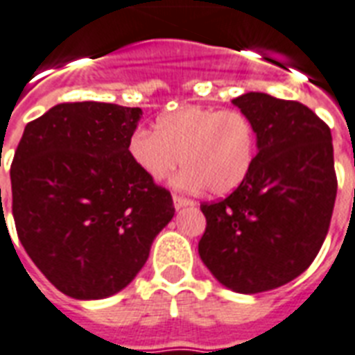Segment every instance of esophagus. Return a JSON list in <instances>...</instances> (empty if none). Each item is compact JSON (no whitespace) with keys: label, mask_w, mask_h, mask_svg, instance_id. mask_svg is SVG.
Listing matches in <instances>:
<instances>
[{"label":"esophagus","mask_w":355,"mask_h":355,"mask_svg":"<svg viewBox=\"0 0 355 355\" xmlns=\"http://www.w3.org/2000/svg\"><path fill=\"white\" fill-rule=\"evenodd\" d=\"M196 203L192 200H187V198H181V196H174V207L180 211L183 207H194Z\"/></svg>","instance_id":"obj_1"}]
</instances>
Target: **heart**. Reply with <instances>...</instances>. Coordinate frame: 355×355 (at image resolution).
<instances>
[{
    "mask_svg": "<svg viewBox=\"0 0 355 355\" xmlns=\"http://www.w3.org/2000/svg\"><path fill=\"white\" fill-rule=\"evenodd\" d=\"M257 152V133L245 113L181 106L155 121V133L135 130L128 154L150 180L161 181L175 166H187L175 187L214 196L236 191L248 178Z\"/></svg>",
    "mask_w": 355,
    "mask_h": 355,
    "instance_id": "1",
    "label": "heart"
}]
</instances>
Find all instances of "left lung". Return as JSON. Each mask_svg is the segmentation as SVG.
Returning a JSON list of instances; mask_svg holds the SVG:
<instances>
[{
	"instance_id": "obj_1",
	"label": "left lung",
	"mask_w": 355,
	"mask_h": 355,
	"mask_svg": "<svg viewBox=\"0 0 355 355\" xmlns=\"http://www.w3.org/2000/svg\"><path fill=\"white\" fill-rule=\"evenodd\" d=\"M232 104L253 123L258 152L236 191L201 203L198 253L220 284L251 295L291 282L319 253L337 194L334 144L300 102L251 92Z\"/></svg>"
}]
</instances>
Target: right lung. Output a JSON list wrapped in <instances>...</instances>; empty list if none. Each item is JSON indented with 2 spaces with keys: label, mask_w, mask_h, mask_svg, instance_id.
I'll return each mask as SVG.
<instances>
[{
  "label": "right lung",
  "mask_w": 355,
  "mask_h": 355,
  "mask_svg": "<svg viewBox=\"0 0 355 355\" xmlns=\"http://www.w3.org/2000/svg\"><path fill=\"white\" fill-rule=\"evenodd\" d=\"M141 107L65 102L25 126L10 168L19 242L45 279L97 300L135 279L174 218L166 189L128 154Z\"/></svg>",
  "instance_id": "1"
}]
</instances>
